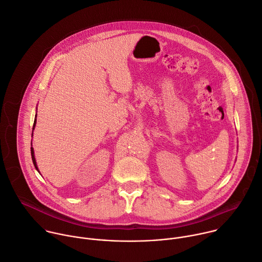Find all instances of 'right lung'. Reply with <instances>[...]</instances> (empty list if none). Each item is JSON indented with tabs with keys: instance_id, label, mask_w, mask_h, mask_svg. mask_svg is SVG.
Segmentation results:
<instances>
[{
	"instance_id": "add662e5",
	"label": "right lung",
	"mask_w": 262,
	"mask_h": 262,
	"mask_svg": "<svg viewBox=\"0 0 262 262\" xmlns=\"http://www.w3.org/2000/svg\"><path fill=\"white\" fill-rule=\"evenodd\" d=\"M36 117H37V115H36ZM35 126H36V118H35V121H34V125H33V130H34V128H35ZM33 135V134H32ZM31 155H32V160H33V163H34V166H35V168L38 170V167H37V164H36V159H35V156H34V149H33V147H31ZM39 171V170H38Z\"/></svg>"
}]
</instances>
